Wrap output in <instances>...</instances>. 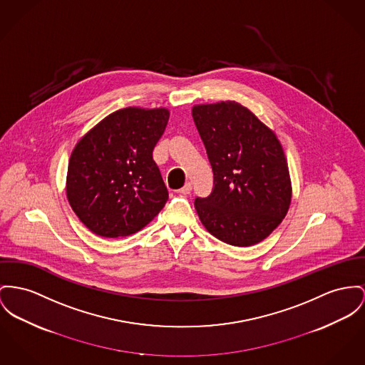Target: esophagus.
<instances>
[{"label": "esophagus", "mask_w": 365, "mask_h": 365, "mask_svg": "<svg viewBox=\"0 0 365 365\" xmlns=\"http://www.w3.org/2000/svg\"><path fill=\"white\" fill-rule=\"evenodd\" d=\"M191 191H192V185H191L190 182H187L178 192L181 195H190L191 194Z\"/></svg>", "instance_id": "obj_1"}]
</instances>
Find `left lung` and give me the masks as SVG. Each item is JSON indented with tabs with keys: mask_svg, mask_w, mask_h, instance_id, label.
Segmentation results:
<instances>
[{
	"mask_svg": "<svg viewBox=\"0 0 365 365\" xmlns=\"http://www.w3.org/2000/svg\"><path fill=\"white\" fill-rule=\"evenodd\" d=\"M192 118L213 169V190L195 199L205 228L232 246L262 242L291 205V178L275 134L238 102L196 105Z\"/></svg>",
	"mask_w": 365,
	"mask_h": 365,
	"instance_id": "left-lung-1",
	"label": "left lung"
}]
</instances>
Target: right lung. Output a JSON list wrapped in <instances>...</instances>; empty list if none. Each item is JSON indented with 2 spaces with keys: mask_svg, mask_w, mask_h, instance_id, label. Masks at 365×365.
I'll list each match as a JSON object with an SVG mask.
<instances>
[{
  "mask_svg": "<svg viewBox=\"0 0 365 365\" xmlns=\"http://www.w3.org/2000/svg\"><path fill=\"white\" fill-rule=\"evenodd\" d=\"M168 109L125 108L88 131L69 160L66 194L77 217L103 238L143 230L169 199L152 158Z\"/></svg>",
  "mask_w": 365,
  "mask_h": 365,
  "instance_id": "obj_1",
  "label": "right lung"
}]
</instances>
